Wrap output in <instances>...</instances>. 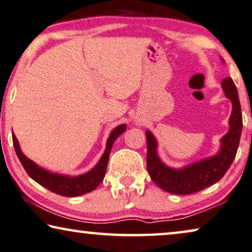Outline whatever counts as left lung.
Segmentation results:
<instances>
[{"label":"left lung","mask_w":252,"mask_h":252,"mask_svg":"<svg viewBox=\"0 0 252 252\" xmlns=\"http://www.w3.org/2000/svg\"><path fill=\"white\" fill-rule=\"evenodd\" d=\"M221 87L232 101V115L229 130L221 138V147L215 157L204 158L184 166L172 169L166 166L158 157V143L151 131H146L147 138V171L157 185L165 192L186 195L207 189L220 180L235 158L242 132V113L236 87L231 77L222 80Z\"/></svg>","instance_id":"left-lung-1"}]
</instances>
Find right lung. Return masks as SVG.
I'll return each instance as SVG.
<instances>
[{"label":"right lung","instance_id":"1","mask_svg":"<svg viewBox=\"0 0 252 252\" xmlns=\"http://www.w3.org/2000/svg\"><path fill=\"white\" fill-rule=\"evenodd\" d=\"M126 129V125L116 126L115 129L112 131L111 134H109L105 153L102 154V157L97 163V165H95L92 170H90L89 172L77 177L58 175V173L49 172L47 170L40 168V166L35 164L33 161L30 160V158H26L23 154V152H21L19 147L18 140H17L15 134H12V141L13 146H15L17 157H18L19 161L24 166V169L26 170L28 176H30L32 179H34L35 182L40 184L41 186L45 187V189L51 190V192H54L56 194H59V195L62 196L74 197L92 192V190L97 189L99 184L102 182L106 173V169H107V163L113 144H114L115 139L120 136V134L125 132Z\"/></svg>","mask_w":252,"mask_h":252}]
</instances>
